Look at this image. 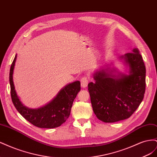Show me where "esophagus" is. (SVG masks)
Returning a JSON list of instances; mask_svg holds the SVG:
<instances>
[{"label": "esophagus", "mask_w": 157, "mask_h": 157, "mask_svg": "<svg viewBox=\"0 0 157 157\" xmlns=\"http://www.w3.org/2000/svg\"><path fill=\"white\" fill-rule=\"evenodd\" d=\"M80 83L82 88H86L88 84V78L86 77H83L80 80Z\"/></svg>", "instance_id": "34e87169"}]
</instances>
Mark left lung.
<instances>
[{"label": "left lung", "mask_w": 157, "mask_h": 157, "mask_svg": "<svg viewBox=\"0 0 157 157\" xmlns=\"http://www.w3.org/2000/svg\"><path fill=\"white\" fill-rule=\"evenodd\" d=\"M130 67V74L118 78L105 70L94 74V82L88 85L93 111L104 122L128 118L143 100L145 91L146 69L137 48L121 57Z\"/></svg>", "instance_id": "1"}]
</instances>
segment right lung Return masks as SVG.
Returning a JSON list of instances; mask_svg holds the SVG:
<instances>
[{"mask_svg": "<svg viewBox=\"0 0 157 157\" xmlns=\"http://www.w3.org/2000/svg\"><path fill=\"white\" fill-rule=\"evenodd\" d=\"M16 58V55L11 65L9 77L11 98L13 105L27 121L35 126L54 128L61 126L70 115L74 99L80 90V82L75 81L67 85L60 90L53 100L45 106L36 109H29L21 103L14 88L12 75Z\"/></svg>", "mask_w": 157, "mask_h": 157, "instance_id": "add662e5", "label": "right lung"}]
</instances>
